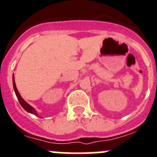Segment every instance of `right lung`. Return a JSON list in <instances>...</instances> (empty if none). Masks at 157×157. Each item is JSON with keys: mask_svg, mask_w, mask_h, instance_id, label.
Returning <instances> with one entry per match:
<instances>
[{"mask_svg": "<svg viewBox=\"0 0 157 157\" xmlns=\"http://www.w3.org/2000/svg\"><path fill=\"white\" fill-rule=\"evenodd\" d=\"M12 80H13V87H14V92H15V94H16V96H17V100H18V101H19V103H20V105H21V107H22V108H24L26 112H29V113H31V114H33V115H36V116H38L37 112H36V110H35V108H33L32 106H31V105H29V104H28L27 102H26L25 101L24 99H23L22 98H21V95H20V94H19L18 90H17V87H16L15 82H14V74H13Z\"/></svg>", "mask_w": 157, "mask_h": 157, "instance_id": "1", "label": "right lung"}]
</instances>
